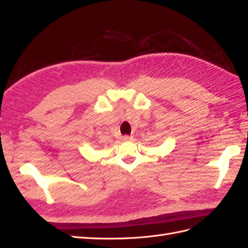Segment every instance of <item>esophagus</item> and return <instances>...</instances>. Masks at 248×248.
Listing matches in <instances>:
<instances>
[{"instance_id": "obj_1", "label": "esophagus", "mask_w": 248, "mask_h": 248, "mask_svg": "<svg viewBox=\"0 0 248 248\" xmlns=\"http://www.w3.org/2000/svg\"><path fill=\"white\" fill-rule=\"evenodd\" d=\"M131 139H132V136H129V135L123 136V140L124 141H129V140H131Z\"/></svg>"}]
</instances>
